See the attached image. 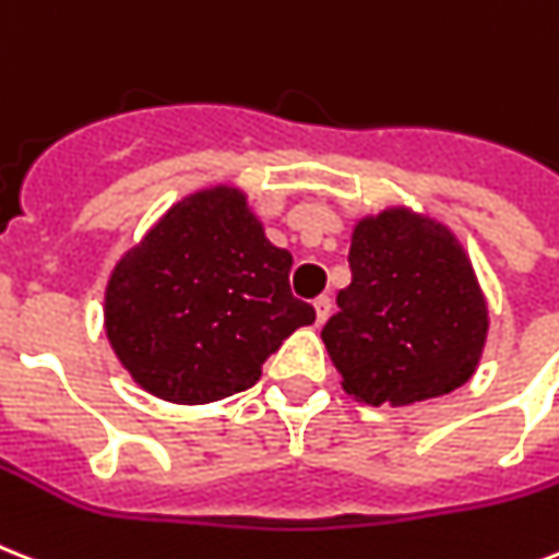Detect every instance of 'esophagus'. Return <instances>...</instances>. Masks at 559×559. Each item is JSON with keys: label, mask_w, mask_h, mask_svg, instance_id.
I'll use <instances>...</instances> for the list:
<instances>
[{"label": "esophagus", "mask_w": 559, "mask_h": 559, "mask_svg": "<svg viewBox=\"0 0 559 559\" xmlns=\"http://www.w3.org/2000/svg\"><path fill=\"white\" fill-rule=\"evenodd\" d=\"M312 307H316V321H319V324H324V321L330 319L333 301H330V295H319V298L312 301Z\"/></svg>", "instance_id": "34e87169"}]
</instances>
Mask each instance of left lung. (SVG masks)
Instances as JSON below:
<instances>
[{
  "mask_svg": "<svg viewBox=\"0 0 559 559\" xmlns=\"http://www.w3.org/2000/svg\"><path fill=\"white\" fill-rule=\"evenodd\" d=\"M350 287L321 338L344 390L365 405H413L474 376L488 307L448 226L384 209L353 229Z\"/></svg>",
  "mask_w": 559,
  "mask_h": 559,
  "instance_id": "1",
  "label": "left lung"
}]
</instances>
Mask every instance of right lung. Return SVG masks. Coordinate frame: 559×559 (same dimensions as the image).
<instances>
[{
	"mask_svg": "<svg viewBox=\"0 0 559 559\" xmlns=\"http://www.w3.org/2000/svg\"><path fill=\"white\" fill-rule=\"evenodd\" d=\"M287 249L272 247L247 194L215 186L166 212L115 266L106 333L131 379L157 399L206 405L252 388L298 326Z\"/></svg>",
	"mask_w": 559,
	"mask_h": 559,
	"instance_id": "obj_1",
	"label": "right lung"
}]
</instances>
